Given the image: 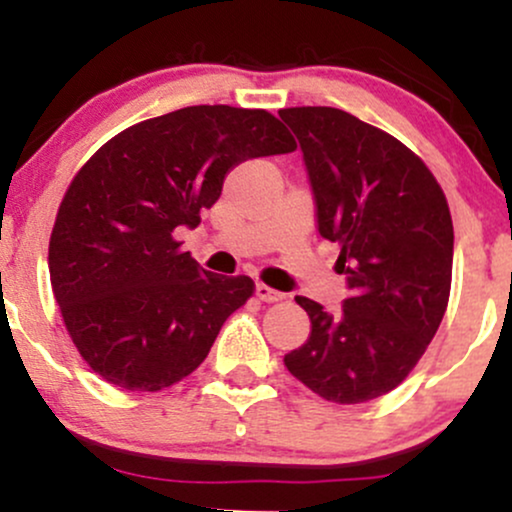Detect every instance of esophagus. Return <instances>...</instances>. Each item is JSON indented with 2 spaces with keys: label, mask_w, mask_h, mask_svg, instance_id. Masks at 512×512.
Masks as SVG:
<instances>
[{
  "label": "esophagus",
  "mask_w": 512,
  "mask_h": 512,
  "mask_svg": "<svg viewBox=\"0 0 512 512\" xmlns=\"http://www.w3.org/2000/svg\"><path fill=\"white\" fill-rule=\"evenodd\" d=\"M255 293H257V298H260V301H264V303H276V301H281V298H284L279 291H274L272 286H267V284H257Z\"/></svg>",
  "instance_id": "esophagus-1"
}]
</instances>
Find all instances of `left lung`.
<instances>
[{"mask_svg":"<svg viewBox=\"0 0 512 512\" xmlns=\"http://www.w3.org/2000/svg\"><path fill=\"white\" fill-rule=\"evenodd\" d=\"M279 117L301 144L317 231L339 245L349 286L339 313L296 296L310 337L284 363L327 402H370L407 378L448 308V199L414 151L344 110L308 105Z\"/></svg>","mask_w":512,"mask_h":512,"instance_id":"1","label":"left lung"}]
</instances>
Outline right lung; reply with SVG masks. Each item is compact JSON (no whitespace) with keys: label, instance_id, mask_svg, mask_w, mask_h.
<instances>
[{"label":"right lung","instance_id":"1","mask_svg":"<svg viewBox=\"0 0 512 512\" xmlns=\"http://www.w3.org/2000/svg\"><path fill=\"white\" fill-rule=\"evenodd\" d=\"M293 149L267 110L190 105L127 127L88 158L64 192L48 264L64 325L93 373L158 392L207 358L255 281L202 269L175 231L202 221L238 163Z\"/></svg>","mask_w":512,"mask_h":512}]
</instances>
